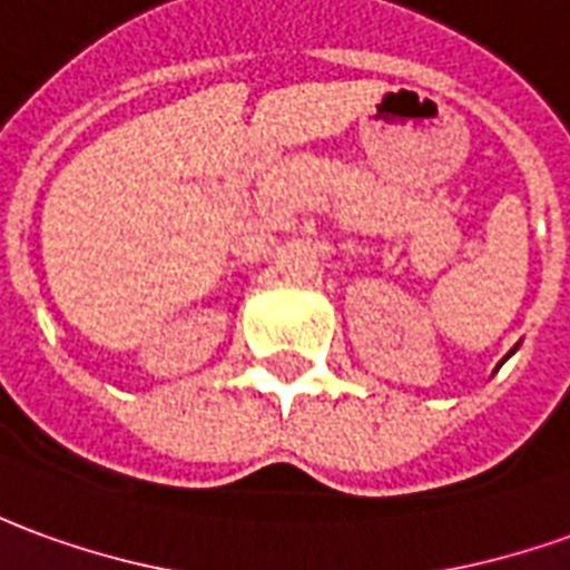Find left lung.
Wrapping results in <instances>:
<instances>
[{"instance_id": "left-lung-1", "label": "left lung", "mask_w": 570, "mask_h": 570, "mask_svg": "<svg viewBox=\"0 0 570 570\" xmlns=\"http://www.w3.org/2000/svg\"><path fill=\"white\" fill-rule=\"evenodd\" d=\"M515 348H519V345H515ZM515 348H512V352H515ZM512 352H509V354H512Z\"/></svg>"}]
</instances>
